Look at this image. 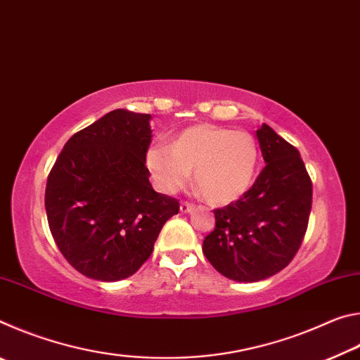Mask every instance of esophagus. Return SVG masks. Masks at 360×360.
Masks as SVG:
<instances>
[{
  "label": "esophagus",
  "mask_w": 360,
  "mask_h": 360,
  "mask_svg": "<svg viewBox=\"0 0 360 360\" xmlns=\"http://www.w3.org/2000/svg\"><path fill=\"white\" fill-rule=\"evenodd\" d=\"M179 210H181V212H191L193 210V205L188 202H181Z\"/></svg>",
  "instance_id": "obj_1"
}]
</instances>
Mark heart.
Masks as SVG:
<instances>
[{
    "label": "heart",
    "instance_id": "heart-1",
    "mask_svg": "<svg viewBox=\"0 0 360 360\" xmlns=\"http://www.w3.org/2000/svg\"><path fill=\"white\" fill-rule=\"evenodd\" d=\"M257 163L259 148L251 133L212 124L188 127L172 146L158 143L146 154V165L162 191H179L193 168L200 193L214 205L243 197L252 186Z\"/></svg>",
    "mask_w": 360,
    "mask_h": 360
}]
</instances>
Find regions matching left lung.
Returning <instances> with one entry per match:
<instances>
[{
	"label": "left lung",
	"mask_w": 360,
	"mask_h": 360,
	"mask_svg": "<svg viewBox=\"0 0 360 360\" xmlns=\"http://www.w3.org/2000/svg\"><path fill=\"white\" fill-rule=\"evenodd\" d=\"M257 138L266 165L243 197L214 210L216 227L203 241L210 264L240 283L270 278L290 264L307 233L313 202L300 152L266 124Z\"/></svg>",
	"instance_id": "obj_1"
}]
</instances>
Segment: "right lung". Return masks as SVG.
I'll use <instances>...</instances> for the list:
<instances>
[{
  "mask_svg": "<svg viewBox=\"0 0 360 360\" xmlns=\"http://www.w3.org/2000/svg\"><path fill=\"white\" fill-rule=\"evenodd\" d=\"M149 114L115 109L66 141L49 173L46 212L60 252L84 276L138 271L179 202L149 182Z\"/></svg>",
  "mask_w": 360,
  "mask_h": 360,
  "instance_id": "obj_1",
  "label": "right lung"
}]
</instances>
